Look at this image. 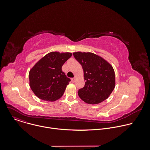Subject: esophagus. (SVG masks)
<instances>
[{
    "label": "esophagus",
    "mask_w": 150,
    "mask_h": 150,
    "mask_svg": "<svg viewBox=\"0 0 150 150\" xmlns=\"http://www.w3.org/2000/svg\"><path fill=\"white\" fill-rule=\"evenodd\" d=\"M75 79H76L75 78H72V79H71L72 82H75Z\"/></svg>",
    "instance_id": "esophagus-1"
}]
</instances>
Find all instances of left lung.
Here are the masks:
<instances>
[{
	"label": "left lung",
	"mask_w": 150,
	"mask_h": 150,
	"mask_svg": "<svg viewBox=\"0 0 150 150\" xmlns=\"http://www.w3.org/2000/svg\"><path fill=\"white\" fill-rule=\"evenodd\" d=\"M83 68L85 84L79 89V98L88 104H98L107 99L115 87V74L105 59L92 52H74Z\"/></svg>",
	"instance_id": "8db88e82"
}]
</instances>
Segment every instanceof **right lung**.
Masks as SVG:
<instances>
[{
  "mask_svg": "<svg viewBox=\"0 0 150 150\" xmlns=\"http://www.w3.org/2000/svg\"><path fill=\"white\" fill-rule=\"evenodd\" d=\"M72 56V53L51 52L31 69L30 86L39 99L54 102L64 94L71 79L62 71V66Z\"/></svg>",
  "mask_w": 150,
  "mask_h": 150,
  "instance_id": "right-lung-1",
  "label": "right lung"
}]
</instances>
